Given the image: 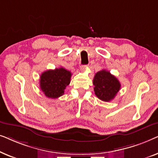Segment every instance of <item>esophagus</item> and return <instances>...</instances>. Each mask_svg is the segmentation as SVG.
<instances>
[{"instance_id":"1","label":"esophagus","mask_w":158,"mask_h":158,"mask_svg":"<svg viewBox=\"0 0 158 158\" xmlns=\"http://www.w3.org/2000/svg\"><path fill=\"white\" fill-rule=\"evenodd\" d=\"M86 68H87V65H81V69L82 71H85L86 70Z\"/></svg>"}]
</instances>
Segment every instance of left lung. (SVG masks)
Returning <instances> with one entry per match:
<instances>
[{
  "instance_id": "8db88e82",
  "label": "left lung",
  "mask_w": 158,
  "mask_h": 158,
  "mask_svg": "<svg viewBox=\"0 0 158 158\" xmlns=\"http://www.w3.org/2000/svg\"><path fill=\"white\" fill-rule=\"evenodd\" d=\"M93 83L96 96L100 100L106 102L113 100L121 88L118 80L106 70L96 73Z\"/></svg>"
}]
</instances>
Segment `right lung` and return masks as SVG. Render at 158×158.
Wrapping results in <instances>:
<instances>
[{
  "label": "right lung",
  "instance_id": "add662e5",
  "mask_svg": "<svg viewBox=\"0 0 158 158\" xmlns=\"http://www.w3.org/2000/svg\"><path fill=\"white\" fill-rule=\"evenodd\" d=\"M71 73L63 68L44 71L40 75V88L45 96L57 98L64 94V89L70 83Z\"/></svg>",
  "mask_w": 158,
  "mask_h": 158
}]
</instances>
